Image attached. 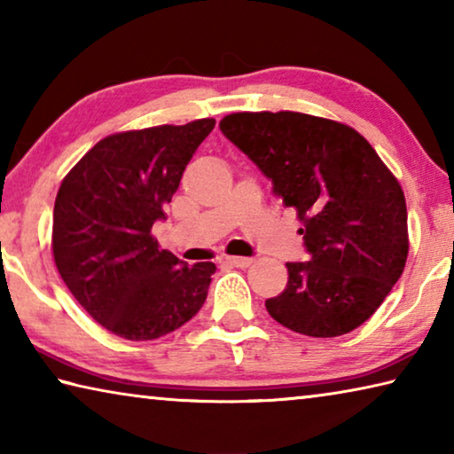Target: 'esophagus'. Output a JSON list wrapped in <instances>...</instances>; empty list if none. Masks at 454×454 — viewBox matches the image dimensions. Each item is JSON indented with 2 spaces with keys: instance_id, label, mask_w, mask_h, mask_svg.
Returning a JSON list of instances; mask_svg holds the SVG:
<instances>
[{
  "instance_id": "obj_1",
  "label": "esophagus",
  "mask_w": 454,
  "mask_h": 454,
  "mask_svg": "<svg viewBox=\"0 0 454 454\" xmlns=\"http://www.w3.org/2000/svg\"><path fill=\"white\" fill-rule=\"evenodd\" d=\"M224 260H226V264L236 266V268H248L252 262H254L252 258H242V256H226Z\"/></svg>"
}]
</instances>
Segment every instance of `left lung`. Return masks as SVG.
Listing matches in <instances>:
<instances>
[{
	"mask_svg": "<svg viewBox=\"0 0 454 454\" xmlns=\"http://www.w3.org/2000/svg\"><path fill=\"white\" fill-rule=\"evenodd\" d=\"M220 129L296 210L309 262H286L270 317L317 338L372 317L404 270L409 226L401 184L356 129L301 112H238Z\"/></svg>",
	"mask_w": 454,
	"mask_h": 454,
	"instance_id": "1",
	"label": "left lung"
}]
</instances>
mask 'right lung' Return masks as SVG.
<instances>
[{
    "label": "right lung",
    "mask_w": 454,
    "mask_h": 454,
    "mask_svg": "<svg viewBox=\"0 0 454 454\" xmlns=\"http://www.w3.org/2000/svg\"><path fill=\"white\" fill-rule=\"evenodd\" d=\"M216 120L99 140L58 190L51 250L91 318L126 340H153L196 317L216 266H188L152 236L182 174Z\"/></svg>",
    "instance_id": "obj_1"
}]
</instances>
